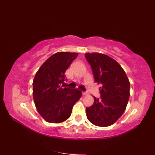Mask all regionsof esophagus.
I'll return each mask as SVG.
<instances>
[{
  "label": "esophagus",
  "instance_id": "obj_1",
  "mask_svg": "<svg viewBox=\"0 0 155 155\" xmlns=\"http://www.w3.org/2000/svg\"><path fill=\"white\" fill-rule=\"evenodd\" d=\"M82 94L84 96H85V95H87L88 94V93L87 92V91H85V92H82Z\"/></svg>",
  "mask_w": 155,
  "mask_h": 155
}]
</instances>
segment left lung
Wrapping results in <instances>:
<instances>
[{
    "label": "left lung",
    "instance_id": "left-lung-1",
    "mask_svg": "<svg viewBox=\"0 0 155 155\" xmlns=\"http://www.w3.org/2000/svg\"><path fill=\"white\" fill-rule=\"evenodd\" d=\"M94 82L101 84L100 97H94V104L86 108L89 121L98 127H106L122 116L128 104L130 84L119 63L107 55L85 54Z\"/></svg>",
    "mask_w": 155,
    "mask_h": 155
}]
</instances>
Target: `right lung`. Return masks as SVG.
Wrapping results in <instances>:
<instances>
[{
    "mask_svg": "<svg viewBox=\"0 0 155 155\" xmlns=\"http://www.w3.org/2000/svg\"><path fill=\"white\" fill-rule=\"evenodd\" d=\"M77 53L57 52L39 68L33 81V98L38 112L51 123H60L70 117L72 108L82 96L77 89L63 88L65 72Z\"/></svg>",
    "mask_w": 155,
    "mask_h": 155,
    "instance_id": "obj_1",
    "label": "right lung"
}]
</instances>
